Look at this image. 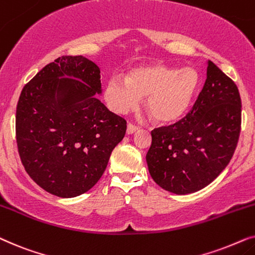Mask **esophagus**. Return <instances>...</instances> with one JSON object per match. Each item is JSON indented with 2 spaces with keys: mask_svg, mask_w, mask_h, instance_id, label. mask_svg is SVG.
<instances>
[{
  "mask_svg": "<svg viewBox=\"0 0 255 255\" xmlns=\"http://www.w3.org/2000/svg\"><path fill=\"white\" fill-rule=\"evenodd\" d=\"M137 129H138L137 126L131 124V122H129V124L127 125V134H134Z\"/></svg>",
  "mask_w": 255,
  "mask_h": 255,
  "instance_id": "esophagus-1",
  "label": "esophagus"
}]
</instances>
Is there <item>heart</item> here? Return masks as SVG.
<instances>
[{
    "label": "heart",
    "instance_id": "obj_1",
    "mask_svg": "<svg viewBox=\"0 0 255 255\" xmlns=\"http://www.w3.org/2000/svg\"><path fill=\"white\" fill-rule=\"evenodd\" d=\"M199 86L196 70H178L155 64L131 70L127 78L113 77L105 87V100L115 113L122 114L145 98V108L155 121L170 124L185 115Z\"/></svg>",
    "mask_w": 255,
    "mask_h": 255
}]
</instances>
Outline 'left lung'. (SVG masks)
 Here are the masks:
<instances>
[{
    "mask_svg": "<svg viewBox=\"0 0 255 255\" xmlns=\"http://www.w3.org/2000/svg\"><path fill=\"white\" fill-rule=\"evenodd\" d=\"M242 128L238 87L211 60L192 110L174 125L151 130L145 156L162 189L186 195L205 188L229 164Z\"/></svg>",
    "mask_w": 255,
    "mask_h": 255,
    "instance_id": "1",
    "label": "left lung"
}]
</instances>
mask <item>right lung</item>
<instances>
[{
	"mask_svg": "<svg viewBox=\"0 0 255 255\" xmlns=\"http://www.w3.org/2000/svg\"><path fill=\"white\" fill-rule=\"evenodd\" d=\"M100 69L83 56H62L23 87L16 108L22 164L40 188L71 198L92 189L127 122L97 99Z\"/></svg>",
	"mask_w": 255,
	"mask_h": 255,
	"instance_id": "obj_1",
	"label": "right lung"
}]
</instances>
